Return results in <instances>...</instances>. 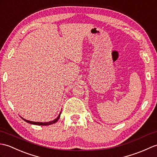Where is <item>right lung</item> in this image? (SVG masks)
Returning <instances> with one entry per match:
<instances>
[{"label": "right lung", "instance_id": "right-lung-1", "mask_svg": "<svg viewBox=\"0 0 157 157\" xmlns=\"http://www.w3.org/2000/svg\"><path fill=\"white\" fill-rule=\"evenodd\" d=\"M60 114H61V113H60V114H59V116H58V117L56 118V119H55V120H53V121H49V122H36V121H31L26 120H25V119H23V120L24 121H25L26 122H27V123H29V124H31L38 125V126H48V125L53 124H54V123L56 122V121L59 120V118H60Z\"/></svg>", "mask_w": 157, "mask_h": 157}]
</instances>
